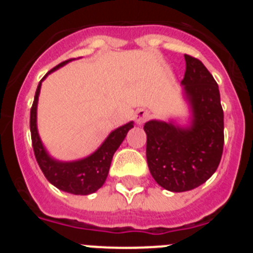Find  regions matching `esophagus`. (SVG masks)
<instances>
[{
	"mask_svg": "<svg viewBox=\"0 0 253 253\" xmlns=\"http://www.w3.org/2000/svg\"><path fill=\"white\" fill-rule=\"evenodd\" d=\"M149 118V111L146 109H139V110L135 111V115H134V119L137 122V124H143Z\"/></svg>",
	"mask_w": 253,
	"mask_h": 253,
	"instance_id": "obj_1",
	"label": "esophagus"
}]
</instances>
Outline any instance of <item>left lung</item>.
Instances as JSON below:
<instances>
[{
  "instance_id": "1",
  "label": "left lung",
  "mask_w": 253,
  "mask_h": 253,
  "mask_svg": "<svg viewBox=\"0 0 253 253\" xmlns=\"http://www.w3.org/2000/svg\"><path fill=\"white\" fill-rule=\"evenodd\" d=\"M184 86L191 107V124L181 128L172 122L144 124L147 163L163 189L182 193L204 184L216 171L224 144V115L218 84L196 58L185 54Z\"/></svg>"
}]
</instances>
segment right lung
I'll use <instances>...</instances> for the list:
<instances>
[{
  "label": "right lung",
  "mask_w": 253,
  "mask_h": 253,
  "mask_svg": "<svg viewBox=\"0 0 253 253\" xmlns=\"http://www.w3.org/2000/svg\"><path fill=\"white\" fill-rule=\"evenodd\" d=\"M71 60L72 59L64 60L57 67L50 69L38 84L34 102H33L30 110L31 142H33V148H34L38 165H39L40 169L43 171L46 180L51 185H54L57 189L69 194L88 195V194L97 191L104 185L109 169H110L114 153L116 152V149L119 148L124 138L126 137V133L133 128L134 125L133 122H130L111 131L97 151L93 152L88 157L82 158V160L72 161V162H60V161L54 160L49 156L48 152L44 148L43 143L40 140L37 128V107L40 87H42L43 80H45L49 73L58 69L59 67H63Z\"/></svg>",
  "instance_id": "obj_1"
}]
</instances>
